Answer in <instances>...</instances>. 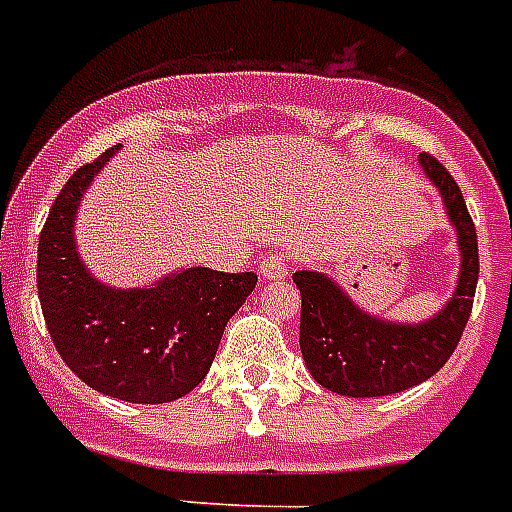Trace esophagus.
I'll use <instances>...</instances> for the list:
<instances>
[{
	"mask_svg": "<svg viewBox=\"0 0 512 512\" xmlns=\"http://www.w3.org/2000/svg\"><path fill=\"white\" fill-rule=\"evenodd\" d=\"M287 273H289V263H287V257L281 255V252H273V255H268L263 263H260V276L268 281H281Z\"/></svg>",
	"mask_w": 512,
	"mask_h": 512,
	"instance_id": "obj_1",
	"label": "esophagus"
}]
</instances>
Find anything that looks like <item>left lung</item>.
<instances>
[{
	"label": "left lung",
	"mask_w": 512,
	"mask_h": 512,
	"mask_svg": "<svg viewBox=\"0 0 512 512\" xmlns=\"http://www.w3.org/2000/svg\"><path fill=\"white\" fill-rule=\"evenodd\" d=\"M420 164L441 191L462 252L460 281L444 311L422 324H393L356 308L324 273L297 271L292 276L303 297L300 350L305 366L321 388L340 396H390L433 377L454 353L473 311L478 284L476 225L460 185L444 164L430 154H422Z\"/></svg>",
	"instance_id": "8db88e82"
}]
</instances>
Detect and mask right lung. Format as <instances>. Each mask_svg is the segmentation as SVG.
I'll list each match as a JSON object with an SVG mask.
<instances>
[{"instance_id": "add662e5", "label": "right lung", "mask_w": 512, "mask_h": 512, "mask_svg": "<svg viewBox=\"0 0 512 512\" xmlns=\"http://www.w3.org/2000/svg\"><path fill=\"white\" fill-rule=\"evenodd\" d=\"M116 151L79 167L60 188L39 233L36 289L60 358L84 385L130 404H167L207 377L257 273L185 268L148 289L100 284L76 255L74 217Z\"/></svg>"}]
</instances>
